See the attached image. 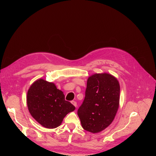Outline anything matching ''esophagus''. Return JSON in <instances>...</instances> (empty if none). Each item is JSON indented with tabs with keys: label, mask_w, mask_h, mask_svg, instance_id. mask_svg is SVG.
<instances>
[{
	"label": "esophagus",
	"mask_w": 156,
	"mask_h": 156,
	"mask_svg": "<svg viewBox=\"0 0 156 156\" xmlns=\"http://www.w3.org/2000/svg\"><path fill=\"white\" fill-rule=\"evenodd\" d=\"M71 103H72V104H73L75 107H77V102H76V101H71Z\"/></svg>",
	"instance_id": "obj_1"
}]
</instances>
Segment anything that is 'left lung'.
<instances>
[{"instance_id": "left-lung-1", "label": "left lung", "mask_w": 156, "mask_h": 156, "mask_svg": "<svg viewBox=\"0 0 156 156\" xmlns=\"http://www.w3.org/2000/svg\"><path fill=\"white\" fill-rule=\"evenodd\" d=\"M118 80L108 73L88 79L85 97L77 111L82 127L93 133L105 129L114 120L120 100Z\"/></svg>"}]
</instances>
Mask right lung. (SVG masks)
Returning a JSON list of instances; mask_svg holds the SVG:
<instances>
[{
	"mask_svg": "<svg viewBox=\"0 0 156 156\" xmlns=\"http://www.w3.org/2000/svg\"><path fill=\"white\" fill-rule=\"evenodd\" d=\"M27 106L32 116L46 128L59 126L68 113L75 107L65 100L64 93L53 83L38 79L27 92Z\"/></svg>",
	"mask_w": 156,
	"mask_h": 156,
	"instance_id": "obj_1",
	"label": "right lung"
}]
</instances>
